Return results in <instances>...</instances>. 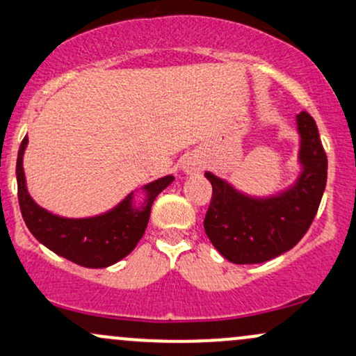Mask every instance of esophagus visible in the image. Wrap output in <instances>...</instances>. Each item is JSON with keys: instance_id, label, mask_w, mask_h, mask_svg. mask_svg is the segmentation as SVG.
I'll return each mask as SVG.
<instances>
[{"instance_id": "34e87169", "label": "esophagus", "mask_w": 356, "mask_h": 356, "mask_svg": "<svg viewBox=\"0 0 356 356\" xmlns=\"http://www.w3.org/2000/svg\"><path fill=\"white\" fill-rule=\"evenodd\" d=\"M182 169H184V172H186V174L195 175V174L201 172L202 162L199 161L197 157H194V155H192V157H187L186 161L182 162Z\"/></svg>"}]
</instances>
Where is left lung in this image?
Returning <instances> with one entry per match:
<instances>
[{"instance_id":"obj_1","label":"left lung","mask_w":356,"mask_h":356,"mask_svg":"<svg viewBox=\"0 0 356 356\" xmlns=\"http://www.w3.org/2000/svg\"><path fill=\"white\" fill-rule=\"evenodd\" d=\"M303 172L288 191L273 197H248L226 181L206 172L212 199L204 229L212 246L234 264H257L283 254L312 226L326 186L328 159L314 118L296 115Z\"/></svg>"}]
</instances>
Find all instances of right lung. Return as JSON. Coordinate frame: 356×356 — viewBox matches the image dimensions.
<instances>
[{
	"instance_id": "right-lung-1",
	"label": "right lung",
	"mask_w": 356,
	"mask_h": 356,
	"mask_svg": "<svg viewBox=\"0 0 356 356\" xmlns=\"http://www.w3.org/2000/svg\"><path fill=\"white\" fill-rule=\"evenodd\" d=\"M28 137L23 138L16 159L18 202L28 229L43 246L61 257L85 268H107L134 251L144 236L154 199L174 181L172 175L157 179L144 187L147 199L142 206L132 204V194L102 216L67 219L40 207L26 191L23 154Z\"/></svg>"
}]
</instances>
